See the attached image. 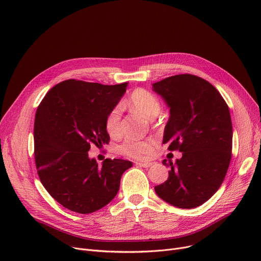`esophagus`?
Returning a JSON list of instances; mask_svg holds the SVG:
<instances>
[{
  "mask_svg": "<svg viewBox=\"0 0 261 261\" xmlns=\"http://www.w3.org/2000/svg\"><path fill=\"white\" fill-rule=\"evenodd\" d=\"M136 165L138 166H141V167H145V168H148L152 165V163L150 162H136Z\"/></svg>",
  "mask_w": 261,
  "mask_h": 261,
  "instance_id": "1",
  "label": "esophagus"
}]
</instances>
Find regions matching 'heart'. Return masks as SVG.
I'll use <instances>...</instances> for the list:
<instances>
[{
  "label": "heart",
  "instance_id": "obj_1",
  "mask_svg": "<svg viewBox=\"0 0 261 261\" xmlns=\"http://www.w3.org/2000/svg\"><path fill=\"white\" fill-rule=\"evenodd\" d=\"M129 105L149 119L155 118L161 111V105L158 98L144 89L135 90L131 94ZM120 117L121 111L119 107L113 109L107 117L106 128L112 138H116L120 134ZM152 149L153 144L150 141L127 140L119 147V152L132 158H145L151 153Z\"/></svg>",
  "mask_w": 261,
  "mask_h": 261
}]
</instances>
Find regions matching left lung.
<instances>
[{
    "label": "left lung",
    "mask_w": 261,
    "mask_h": 261,
    "mask_svg": "<svg viewBox=\"0 0 261 261\" xmlns=\"http://www.w3.org/2000/svg\"><path fill=\"white\" fill-rule=\"evenodd\" d=\"M169 108L163 144L179 150L166 182L156 195L179 208H195L210 200L221 186L231 158L232 126L229 110L217 89L200 77L175 75L152 84Z\"/></svg>",
    "instance_id": "obj_1"
}]
</instances>
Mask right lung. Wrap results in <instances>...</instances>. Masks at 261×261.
<instances>
[{"label": "right lung", "instance_id": "add662e5", "mask_svg": "<svg viewBox=\"0 0 261 261\" xmlns=\"http://www.w3.org/2000/svg\"><path fill=\"white\" fill-rule=\"evenodd\" d=\"M128 82L103 86L65 80L39 105L34 126L35 161L41 183L62 206L79 214L98 211L118 193L132 162L89 156L91 145L109 143L108 115L126 93Z\"/></svg>", "mask_w": 261, "mask_h": 261}]
</instances>
